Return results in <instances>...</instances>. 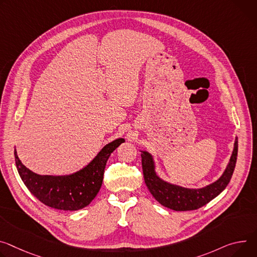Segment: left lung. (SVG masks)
<instances>
[{"instance_id":"8db88e82","label":"left lung","mask_w":257,"mask_h":257,"mask_svg":"<svg viewBox=\"0 0 257 257\" xmlns=\"http://www.w3.org/2000/svg\"><path fill=\"white\" fill-rule=\"evenodd\" d=\"M238 156V138H236L228 164L222 175L213 183L201 189H188L162 179L156 172L153 156L142 151V165L145 182L153 197L163 206L175 211H189L206 205L217 197L228 184L234 173Z\"/></svg>"}]
</instances>
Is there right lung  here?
Segmentation results:
<instances>
[{
  "instance_id": "add662e5",
  "label": "right lung",
  "mask_w": 257,
  "mask_h": 257,
  "mask_svg": "<svg viewBox=\"0 0 257 257\" xmlns=\"http://www.w3.org/2000/svg\"><path fill=\"white\" fill-rule=\"evenodd\" d=\"M123 143L124 138L114 139L104 146L87 166L68 175L37 174L22 164L16 150L15 163L23 183L39 201L54 209L75 211L88 206L96 197L101 188L106 162Z\"/></svg>"
}]
</instances>
